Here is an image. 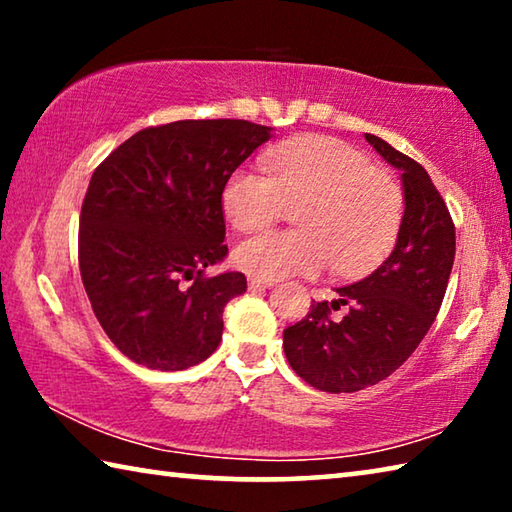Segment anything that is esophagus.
I'll list each match as a JSON object with an SVG mask.
<instances>
[{"mask_svg": "<svg viewBox=\"0 0 512 512\" xmlns=\"http://www.w3.org/2000/svg\"><path fill=\"white\" fill-rule=\"evenodd\" d=\"M275 280H266V277H248V287L250 289H268L273 287Z\"/></svg>", "mask_w": 512, "mask_h": 512, "instance_id": "34e87169", "label": "esophagus"}]
</instances>
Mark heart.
<instances>
[{"instance_id":"b5f03b06","label":"heart","mask_w":512,"mask_h":512,"mask_svg":"<svg viewBox=\"0 0 512 512\" xmlns=\"http://www.w3.org/2000/svg\"><path fill=\"white\" fill-rule=\"evenodd\" d=\"M266 171L241 167L225 180L221 207L239 232L293 212L296 230H266L241 241L235 264L255 277L314 275L329 264L357 277L391 253L404 219V194L368 155L334 137H302L268 153Z\"/></svg>"}]
</instances>
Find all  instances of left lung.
<instances>
[{"mask_svg": "<svg viewBox=\"0 0 512 512\" xmlns=\"http://www.w3.org/2000/svg\"><path fill=\"white\" fill-rule=\"evenodd\" d=\"M366 140L402 171L397 244L377 271L336 289L334 302H314L282 341L298 377L325 393L363 391L400 368L436 320L454 266V221L429 173L381 137L366 133ZM341 306L349 311L334 319L331 311Z\"/></svg>", "mask_w": 512, "mask_h": 512, "instance_id": "obj_1", "label": "left lung"}]
</instances>
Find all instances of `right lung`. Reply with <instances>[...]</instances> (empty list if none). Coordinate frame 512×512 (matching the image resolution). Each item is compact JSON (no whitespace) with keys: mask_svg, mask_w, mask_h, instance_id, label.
Listing matches in <instances>:
<instances>
[{"mask_svg":"<svg viewBox=\"0 0 512 512\" xmlns=\"http://www.w3.org/2000/svg\"><path fill=\"white\" fill-rule=\"evenodd\" d=\"M271 128L246 119L149 126L92 173L81 207L79 268L115 348L151 370H185L219 348L223 307L244 273L205 275L228 255L225 180Z\"/></svg>","mask_w":512,"mask_h":512,"instance_id":"add662e5","label":"right lung"}]
</instances>
